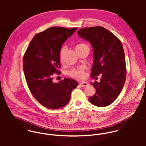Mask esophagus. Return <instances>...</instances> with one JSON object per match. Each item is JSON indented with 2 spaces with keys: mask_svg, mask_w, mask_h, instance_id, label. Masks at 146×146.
Segmentation results:
<instances>
[{
  "mask_svg": "<svg viewBox=\"0 0 146 146\" xmlns=\"http://www.w3.org/2000/svg\"><path fill=\"white\" fill-rule=\"evenodd\" d=\"M79 85L82 86V87H85V86H88L89 84L88 83H87V82H82V83H80L79 84Z\"/></svg>",
  "mask_w": 146,
  "mask_h": 146,
  "instance_id": "esophagus-1",
  "label": "esophagus"
}]
</instances>
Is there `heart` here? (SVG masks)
Returning a JSON list of instances; mask_svg holds the SVG:
<instances>
[{"mask_svg": "<svg viewBox=\"0 0 146 146\" xmlns=\"http://www.w3.org/2000/svg\"><path fill=\"white\" fill-rule=\"evenodd\" d=\"M86 48L89 49V46L86 44L84 43H79V44H77L76 45V50L77 52ZM66 50L67 49L66 46H63L60 50L59 56H60V61L61 62H62L63 61V58L66 54ZM68 74L70 76H72L73 78H76L78 79H82L84 78L85 75V68L84 67H79L76 68H73L68 72Z\"/></svg>", "mask_w": 146, "mask_h": 146, "instance_id": "b5f03b06", "label": "heart"}]
</instances>
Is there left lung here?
Listing matches in <instances>:
<instances>
[{"label":"left lung","instance_id":"1","mask_svg":"<svg viewBox=\"0 0 146 146\" xmlns=\"http://www.w3.org/2000/svg\"><path fill=\"white\" fill-rule=\"evenodd\" d=\"M77 35L90 42L93 48L91 77L102 75L100 83H91L96 93L89 101L98 107L107 106L118 97L125 84L126 67L123 45L115 35L101 26L80 29Z\"/></svg>","mask_w":146,"mask_h":146}]
</instances>
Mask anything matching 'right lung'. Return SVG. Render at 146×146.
<instances>
[{
    "mask_svg": "<svg viewBox=\"0 0 146 146\" xmlns=\"http://www.w3.org/2000/svg\"><path fill=\"white\" fill-rule=\"evenodd\" d=\"M77 28L52 27L35 35L23 58V68L28 88L36 101L49 109H58L70 101L75 80L64 78L52 82L54 73L60 74V51L62 45Z\"/></svg>",
    "mask_w": 146,
    "mask_h": 146,
    "instance_id": "right-lung-1",
    "label": "right lung"
}]
</instances>
